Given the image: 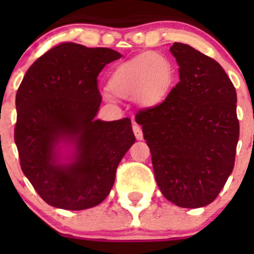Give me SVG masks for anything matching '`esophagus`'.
Returning <instances> with one entry per match:
<instances>
[{"label":"esophagus","mask_w":254,"mask_h":254,"mask_svg":"<svg viewBox=\"0 0 254 254\" xmlns=\"http://www.w3.org/2000/svg\"><path fill=\"white\" fill-rule=\"evenodd\" d=\"M132 130H133V133H135L136 138L138 139V141L143 139V132H142L141 127H139L137 123H135V122H133V124H132Z\"/></svg>","instance_id":"1"}]
</instances>
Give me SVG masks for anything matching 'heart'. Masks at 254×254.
I'll return each mask as SVG.
<instances>
[{"label":"heart","instance_id":"b5f03b06","mask_svg":"<svg viewBox=\"0 0 254 254\" xmlns=\"http://www.w3.org/2000/svg\"><path fill=\"white\" fill-rule=\"evenodd\" d=\"M173 81L174 68L167 57L157 52H142L116 66L109 80V90L116 97H131L137 105L153 107L167 98Z\"/></svg>","mask_w":254,"mask_h":254}]
</instances>
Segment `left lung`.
<instances>
[{
  "mask_svg": "<svg viewBox=\"0 0 254 254\" xmlns=\"http://www.w3.org/2000/svg\"><path fill=\"white\" fill-rule=\"evenodd\" d=\"M170 51L180 82L164 103L141 110L135 119L161 193L182 208H202L215 200L234 168L237 92L215 60L183 43Z\"/></svg>",
  "mask_w": 254,
  "mask_h": 254,
  "instance_id": "8db88e82",
  "label": "left lung"
}]
</instances>
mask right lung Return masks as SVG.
I'll return each instance as SVG.
<instances>
[{
  "label": "right lung",
  "instance_id": "right-lung-1",
  "mask_svg": "<svg viewBox=\"0 0 254 254\" xmlns=\"http://www.w3.org/2000/svg\"><path fill=\"white\" fill-rule=\"evenodd\" d=\"M107 48L55 46L30 66L16 92L14 139L20 166L49 205L84 210L110 193L136 138L129 118L97 119L98 75L119 60Z\"/></svg>",
  "mask_w": 254,
  "mask_h": 254
}]
</instances>
